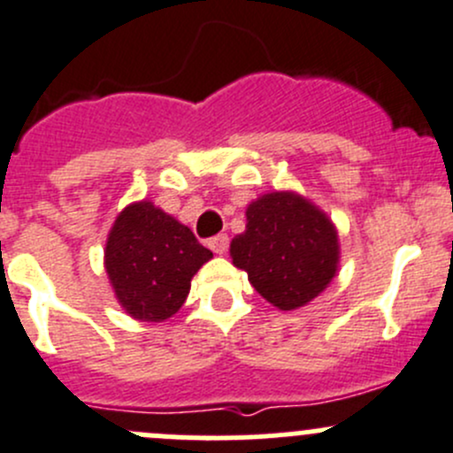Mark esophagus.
<instances>
[{"mask_svg":"<svg viewBox=\"0 0 453 453\" xmlns=\"http://www.w3.org/2000/svg\"><path fill=\"white\" fill-rule=\"evenodd\" d=\"M227 243H230L227 234H217V236H212V239L208 241V248L212 250L214 254H226L227 252Z\"/></svg>","mask_w":453,"mask_h":453,"instance_id":"obj_1","label":"esophagus"}]
</instances>
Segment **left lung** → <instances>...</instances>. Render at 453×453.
Instances as JSON below:
<instances>
[{
	"instance_id": "obj_1",
	"label": "left lung",
	"mask_w": 453,
	"mask_h": 453,
	"mask_svg": "<svg viewBox=\"0 0 453 453\" xmlns=\"http://www.w3.org/2000/svg\"><path fill=\"white\" fill-rule=\"evenodd\" d=\"M245 214L248 226L232 239L230 254L252 288L279 310H296L319 296L336 274L332 221L292 192L261 196Z\"/></svg>"
}]
</instances>
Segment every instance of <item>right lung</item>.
Returning <instances> with one entry per match:
<instances>
[{
	"instance_id": "right-lung-1",
	"label": "right lung",
	"mask_w": 453,
	"mask_h": 453,
	"mask_svg": "<svg viewBox=\"0 0 453 453\" xmlns=\"http://www.w3.org/2000/svg\"><path fill=\"white\" fill-rule=\"evenodd\" d=\"M212 252L190 227L148 201L117 217L105 243V272L130 316L159 323L177 314L190 280Z\"/></svg>"
}]
</instances>
